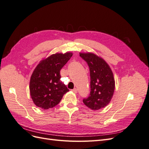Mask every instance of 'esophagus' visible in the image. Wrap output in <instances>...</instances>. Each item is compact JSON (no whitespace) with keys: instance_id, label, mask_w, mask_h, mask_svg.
<instances>
[{"instance_id":"1","label":"esophagus","mask_w":149,"mask_h":149,"mask_svg":"<svg viewBox=\"0 0 149 149\" xmlns=\"http://www.w3.org/2000/svg\"><path fill=\"white\" fill-rule=\"evenodd\" d=\"M71 91H73V93H77V92H78V90H77V89H76V88H74L73 89H72Z\"/></svg>"}]
</instances>
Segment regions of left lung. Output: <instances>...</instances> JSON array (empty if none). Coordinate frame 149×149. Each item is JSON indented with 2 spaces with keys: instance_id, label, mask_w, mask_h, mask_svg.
I'll return each mask as SVG.
<instances>
[{
  "instance_id": "1",
  "label": "left lung",
  "mask_w": 149,
  "mask_h": 149,
  "mask_svg": "<svg viewBox=\"0 0 149 149\" xmlns=\"http://www.w3.org/2000/svg\"><path fill=\"white\" fill-rule=\"evenodd\" d=\"M79 56L87 63L91 78V91L83 101L91 109H100L106 107L113 96L115 89L113 73L107 63L95 54L80 53Z\"/></svg>"
}]
</instances>
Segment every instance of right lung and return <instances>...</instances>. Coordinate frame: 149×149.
<instances>
[{
	"label": "right lung",
	"instance_id": "1",
	"mask_svg": "<svg viewBox=\"0 0 149 149\" xmlns=\"http://www.w3.org/2000/svg\"><path fill=\"white\" fill-rule=\"evenodd\" d=\"M73 53H55L44 59L35 68L31 76L30 93L35 104L43 109L56 106L69 91L60 80V70Z\"/></svg>",
	"mask_w": 149,
	"mask_h": 149
}]
</instances>
